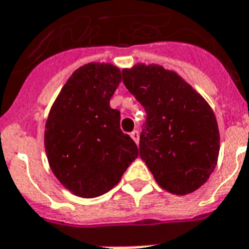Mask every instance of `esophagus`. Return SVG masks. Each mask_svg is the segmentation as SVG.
<instances>
[{"mask_svg":"<svg viewBox=\"0 0 249 249\" xmlns=\"http://www.w3.org/2000/svg\"><path fill=\"white\" fill-rule=\"evenodd\" d=\"M130 137L133 139V141L136 143H139V140H140V134H139V130H133L132 133H130Z\"/></svg>","mask_w":249,"mask_h":249,"instance_id":"esophagus-1","label":"esophagus"}]
</instances>
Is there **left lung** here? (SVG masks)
I'll return each mask as SVG.
<instances>
[{"label":"left lung","instance_id":"8db88e82","mask_svg":"<svg viewBox=\"0 0 249 249\" xmlns=\"http://www.w3.org/2000/svg\"><path fill=\"white\" fill-rule=\"evenodd\" d=\"M123 83L146 112L140 157L162 189L185 195L207 181L219 156L215 115L190 84L160 66L123 70Z\"/></svg>","mask_w":249,"mask_h":249}]
</instances>
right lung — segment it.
<instances>
[{"label":"right lung","mask_w":249,"mask_h":249,"mask_svg":"<svg viewBox=\"0 0 249 249\" xmlns=\"http://www.w3.org/2000/svg\"><path fill=\"white\" fill-rule=\"evenodd\" d=\"M121 72L108 63H88L68 79L50 110L45 148L59 182L83 198H95L115 187L139 149L120 129V110L110 97Z\"/></svg>","instance_id":"obj_1"}]
</instances>
